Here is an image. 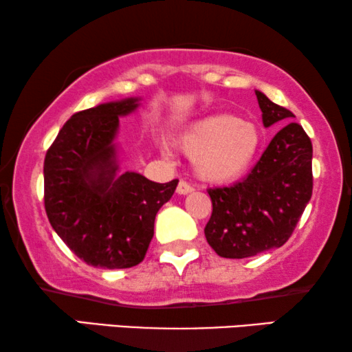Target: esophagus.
<instances>
[{
    "instance_id": "1",
    "label": "esophagus",
    "mask_w": 352,
    "mask_h": 352,
    "mask_svg": "<svg viewBox=\"0 0 352 352\" xmlns=\"http://www.w3.org/2000/svg\"><path fill=\"white\" fill-rule=\"evenodd\" d=\"M192 190H194V187H192L189 182H186V181H179V184H177V187H176V192L179 195H187V194H190Z\"/></svg>"
}]
</instances>
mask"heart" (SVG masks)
Wrapping results in <instances>:
<instances>
[{"mask_svg": "<svg viewBox=\"0 0 352 352\" xmlns=\"http://www.w3.org/2000/svg\"><path fill=\"white\" fill-rule=\"evenodd\" d=\"M177 146L194 158L197 175L210 182L239 177L252 163L259 146L254 124L228 113L210 115L190 124Z\"/></svg>", "mask_w": 352, "mask_h": 352, "instance_id": "heart-1", "label": "heart"}]
</instances>
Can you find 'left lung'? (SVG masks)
<instances>
[{
	"instance_id": "left-lung-1",
	"label": "left lung",
	"mask_w": 352,
	"mask_h": 352,
	"mask_svg": "<svg viewBox=\"0 0 352 352\" xmlns=\"http://www.w3.org/2000/svg\"><path fill=\"white\" fill-rule=\"evenodd\" d=\"M264 126L295 117L256 91ZM213 211L205 237L219 256L242 259L282 247L312 195V142L301 124L288 123L269 142L243 181L208 189Z\"/></svg>"
}]
</instances>
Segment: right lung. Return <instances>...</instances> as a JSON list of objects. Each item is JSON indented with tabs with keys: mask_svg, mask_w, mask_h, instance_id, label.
<instances>
[{
	"mask_svg": "<svg viewBox=\"0 0 352 352\" xmlns=\"http://www.w3.org/2000/svg\"><path fill=\"white\" fill-rule=\"evenodd\" d=\"M138 99L100 104L67 120L45 157V210L64 243L94 267L124 269L146 258L158 210L175 194L138 173L117 179L118 117Z\"/></svg>",
	"mask_w": 352,
	"mask_h": 352,
	"instance_id": "obj_1",
	"label": "right lung"
}]
</instances>
